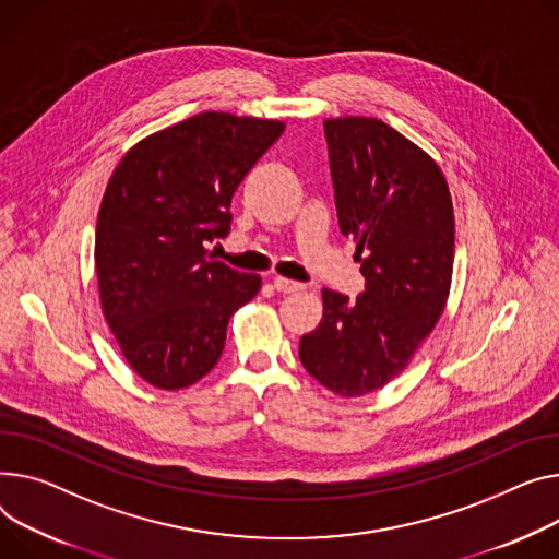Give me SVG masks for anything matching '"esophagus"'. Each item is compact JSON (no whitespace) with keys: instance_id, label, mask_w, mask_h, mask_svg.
Segmentation results:
<instances>
[{"instance_id":"esophagus-1","label":"esophagus","mask_w":559,"mask_h":559,"mask_svg":"<svg viewBox=\"0 0 559 559\" xmlns=\"http://www.w3.org/2000/svg\"><path fill=\"white\" fill-rule=\"evenodd\" d=\"M272 283H274V289L285 292V294L304 289V283H299V281H289V278H285V276H274V278H272Z\"/></svg>"}]
</instances>
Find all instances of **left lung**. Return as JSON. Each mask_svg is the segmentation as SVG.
<instances>
[{"label":"left lung","instance_id":"1","mask_svg":"<svg viewBox=\"0 0 559 559\" xmlns=\"http://www.w3.org/2000/svg\"><path fill=\"white\" fill-rule=\"evenodd\" d=\"M340 229L357 245L366 289H321L323 317L304 334L308 373L342 397L386 386L436 328L452 287L454 204L440 166L373 117L325 119Z\"/></svg>","mask_w":559,"mask_h":559}]
</instances>
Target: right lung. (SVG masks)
<instances>
[{
    "mask_svg": "<svg viewBox=\"0 0 559 559\" xmlns=\"http://www.w3.org/2000/svg\"><path fill=\"white\" fill-rule=\"evenodd\" d=\"M283 121L202 111L134 143L98 209L94 265L103 317L134 373L164 391L217 364L231 314L263 278L209 255L227 236L242 177Z\"/></svg>",
    "mask_w": 559,
    "mask_h": 559,
    "instance_id": "obj_1",
    "label": "right lung"
}]
</instances>
